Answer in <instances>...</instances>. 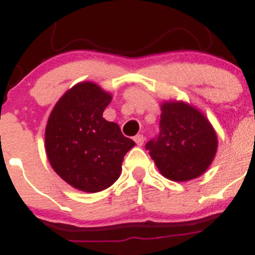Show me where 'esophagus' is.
Here are the masks:
<instances>
[{"label":"esophagus","instance_id":"34e87169","mask_svg":"<svg viewBox=\"0 0 255 255\" xmlns=\"http://www.w3.org/2000/svg\"><path fill=\"white\" fill-rule=\"evenodd\" d=\"M134 141L136 143V145H139V147H141L144 143V136L141 134L136 135V136H134Z\"/></svg>","mask_w":255,"mask_h":255}]
</instances>
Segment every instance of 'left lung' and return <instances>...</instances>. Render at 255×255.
Segmentation results:
<instances>
[{"mask_svg": "<svg viewBox=\"0 0 255 255\" xmlns=\"http://www.w3.org/2000/svg\"><path fill=\"white\" fill-rule=\"evenodd\" d=\"M217 147V134L206 115L182 101L161 103L159 134L145 145L162 176L177 182L202 176Z\"/></svg>", "mask_w": 255, "mask_h": 255, "instance_id": "1", "label": "left lung"}]
</instances>
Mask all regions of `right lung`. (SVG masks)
<instances>
[{
    "mask_svg": "<svg viewBox=\"0 0 255 255\" xmlns=\"http://www.w3.org/2000/svg\"><path fill=\"white\" fill-rule=\"evenodd\" d=\"M111 93L93 82L70 88L55 105L44 132L52 168L69 185L102 191L121 175L124 155L135 145L120 126L103 119Z\"/></svg>",
    "mask_w": 255,
    "mask_h": 255,
    "instance_id": "add662e5",
    "label": "right lung"
}]
</instances>
